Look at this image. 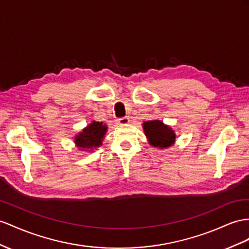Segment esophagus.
<instances>
[{
    "instance_id": "1",
    "label": "esophagus",
    "mask_w": 249,
    "mask_h": 249,
    "mask_svg": "<svg viewBox=\"0 0 249 249\" xmlns=\"http://www.w3.org/2000/svg\"><path fill=\"white\" fill-rule=\"evenodd\" d=\"M129 123V119L127 117H124V118H120L117 120V124L119 125H126Z\"/></svg>"
}]
</instances>
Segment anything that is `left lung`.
<instances>
[{
	"instance_id": "8db88e82",
	"label": "left lung",
	"mask_w": 249,
	"mask_h": 249,
	"mask_svg": "<svg viewBox=\"0 0 249 249\" xmlns=\"http://www.w3.org/2000/svg\"><path fill=\"white\" fill-rule=\"evenodd\" d=\"M145 136L147 137L151 146L158 148H168L176 141V133L168 125H165L160 120L147 121L143 123Z\"/></svg>"
}]
</instances>
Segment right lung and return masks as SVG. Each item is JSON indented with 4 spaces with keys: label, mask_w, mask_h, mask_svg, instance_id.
<instances>
[{
    "label": "right lung",
    "mask_w": 249,
    "mask_h": 249,
    "mask_svg": "<svg viewBox=\"0 0 249 249\" xmlns=\"http://www.w3.org/2000/svg\"><path fill=\"white\" fill-rule=\"evenodd\" d=\"M107 131L106 124L102 122H92L87 125L79 135L74 138V143L76 147L83 149H92L93 147H99L103 141V138Z\"/></svg>",
    "instance_id": "right-lung-1"
}]
</instances>
